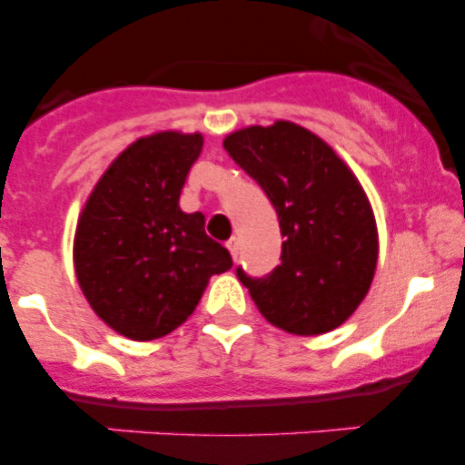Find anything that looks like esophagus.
Wrapping results in <instances>:
<instances>
[{"instance_id":"obj_1","label":"esophagus","mask_w":465,"mask_h":465,"mask_svg":"<svg viewBox=\"0 0 465 465\" xmlns=\"http://www.w3.org/2000/svg\"><path fill=\"white\" fill-rule=\"evenodd\" d=\"M225 246H228L230 256L237 261V256H240V240H237V237H230V240L225 242Z\"/></svg>"}]
</instances>
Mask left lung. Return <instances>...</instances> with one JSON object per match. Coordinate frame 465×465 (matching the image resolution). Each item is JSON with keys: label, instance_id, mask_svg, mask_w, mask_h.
I'll return each instance as SVG.
<instances>
[{"label": "left lung", "instance_id": "left-lung-1", "mask_svg": "<svg viewBox=\"0 0 465 465\" xmlns=\"http://www.w3.org/2000/svg\"><path fill=\"white\" fill-rule=\"evenodd\" d=\"M270 197L282 262L265 277L237 268L261 314L293 335H322L354 314L377 268V225L356 176L323 139L277 121L223 142Z\"/></svg>", "mask_w": 465, "mask_h": 465}]
</instances>
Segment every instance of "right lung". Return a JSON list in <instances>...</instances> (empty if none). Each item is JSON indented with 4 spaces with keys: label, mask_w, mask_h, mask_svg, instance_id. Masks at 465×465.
<instances>
[{
    "label": "right lung",
    "mask_w": 465,
    "mask_h": 465,
    "mask_svg": "<svg viewBox=\"0 0 465 465\" xmlns=\"http://www.w3.org/2000/svg\"><path fill=\"white\" fill-rule=\"evenodd\" d=\"M203 134L158 133L130 143L90 193L74 240L85 300L130 340L163 338L195 312L212 274L232 268L204 232V216L179 209Z\"/></svg>",
    "instance_id": "1"
}]
</instances>
